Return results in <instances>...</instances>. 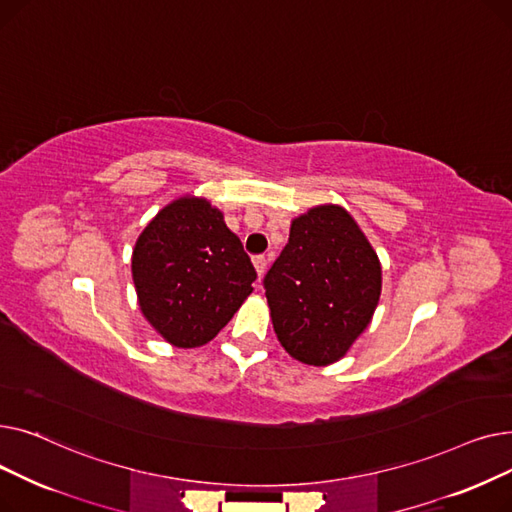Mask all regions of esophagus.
<instances>
[{"label": "esophagus", "instance_id": "34e87169", "mask_svg": "<svg viewBox=\"0 0 512 512\" xmlns=\"http://www.w3.org/2000/svg\"><path fill=\"white\" fill-rule=\"evenodd\" d=\"M253 263H255V270H257V274H259V278L265 274V270H267V255H257L255 259H253Z\"/></svg>", "mask_w": 512, "mask_h": 512}]
</instances>
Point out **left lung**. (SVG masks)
Returning a JSON list of instances; mask_svg holds the SVG:
<instances>
[{"mask_svg":"<svg viewBox=\"0 0 512 512\" xmlns=\"http://www.w3.org/2000/svg\"><path fill=\"white\" fill-rule=\"evenodd\" d=\"M263 288L280 344L301 363L321 367L342 359L369 326L382 267L351 215L319 205L292 222Z\"/></svg>","mask_w":512,"mask_h":512,"instance_id":"8db88e82","label":"left lung"}]
</instances>
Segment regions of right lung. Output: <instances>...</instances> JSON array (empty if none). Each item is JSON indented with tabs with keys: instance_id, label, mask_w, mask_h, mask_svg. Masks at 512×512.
<instances>
[{
	"instance_id": "1",
	"label": "right lung",
	"mask_w": 512,
	"mask_h": 512,
	"mask_svg": "<svg viewBox=\"0 0 512 512\" xmlns=\"http://www.w3.org/2000/svg\"><path fill=\"white\" fill-rule=\"evenodd\" d=\"M132 280L149 324L178 348L207 344L257 280L222 211L182 197L161 209L132 251Z\"/></svg>"
}]
</instances>
